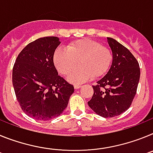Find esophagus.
<instances>
[{"instance_id": "obj_1", "label": "esophagus", "mask_w": 153, "mask_h": 153, "mask_svg": "<svg viewBox=\"0 0 153 153\" xmlns=\"http://www.w3.org/2000/svg\"><path fill=\"white\" fill-rule=\"evenodd\" d=\"M82 86H80V85H74V88L76 89V90H77V89H79Z\"/></svg>"}]
</instances>
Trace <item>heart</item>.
Wrapping results in <instances>:
<instances>
[{
  "mask_svg": "<svg viewBox=\"0 0 153 153\" xmlns=\"http://www.w3.org/2000/svg\"><path fill=\"white\" fill-rule=\"evenodd\" d=\"M112 60L113 53L109 47L88 38L70 43L67 50L58 48L53 55L55 66L63 75L70 74L77 64L80 66L69 76V80L76 83L103 76Z\"/></svg>",
  "mask_w": 153,
  "mask_h": 153,
  "instance_id": "b5f03b06",
  "label": "heart"
}]
</instances>
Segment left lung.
<instances>
[{
    "label": "left lung",
    "instance_id": "left-lung-1",
    "mask_svg": "<svg viewBox=\"0 0 153 153\" xmlns=\"http://www.w3.org/2000/svg\"><path fill=\"white\" fill-rule=\"evenodd\" d=\"M107 40L113 63L106 76L93 86V95L88 102L93 111L104 118L117 117L130 107L140 77V64L132 53L114 39Z\"/></svg>",
    "mask_w": 153,
    "mask_h": 153
}]
</instances>
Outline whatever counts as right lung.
Wrapping results in <instances>:
<instances>
[{"label": "right lung", "mask_w": 153, "mask_h": 153, "mask_svg": "<svg viewBox=\"0 0 153 153\" xmlns=\"http://www.w3.org/2000/svg\"><path fill=\"white\" fill-rule=\"evenodd\" d=\"M60 41L56 36L41 37L28 44L14 63L12 83L21 108L36 120H52L67 106L74 87L60 75L53 54Z\"/></svg>", "instance_id": "right-lung-1"}]
</instances>
